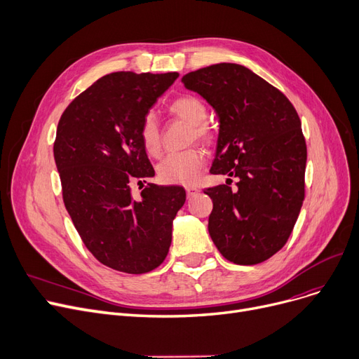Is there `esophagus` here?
Listing matches in <instances>:
<instances>
[{
  "instance_id": "obj_1",
  "label": "esophagus",
  "mask_w": 359,
  "mask_h": 359,
  "mask_svg": "<svg viewBox=\"0 0 359 359\" xmlns=\"http://www.w3.org/2000/svg\"><path fill=\"white\" fill-rule=\"evenodd\" d=\"M187 197L189 198H191V197H194V196H197L198 193H200V190L197 189V187H187Z\"/></svg>"
}]
</instances>
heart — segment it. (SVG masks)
Returning a JSON list of instances; mask_svg holds the SVG:
<instances>
[{"label": "heart", "instance_id": "heart-1", "mask_svg": "<svg viewBox=\"0 0 359 359\" xmlns=\"http://www.w3.org/2000/svg\"><path fill=\"white\" fill-rule=\"evenodd\" d=\"M169 112L175 118L191 126L190 139L209 143L213 139V131L208 126V107L194 95H182L170 102ZM140 140L147 155L158 156L162 149V137L158 119L153 114H147L140 126ZM204 163V153L197 149L180 153H170L159 165L158 175L166 184L191 185L201 172Z\"/></svg>", "mask_w": 359, "mask_h": 359}]
</instances>
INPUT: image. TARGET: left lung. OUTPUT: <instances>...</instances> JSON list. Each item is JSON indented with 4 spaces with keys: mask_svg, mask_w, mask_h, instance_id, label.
Instances as JSON below:
<instances>
[{
    "mask_svg": "<svg viewBox=\"0 0 359 359\" xmlns=\"http://www.w3.org/2000/svg\"><path fill=\"white\" fill-rule=\"evenodd\" d=\"M219 116L212 174L226 184L206 189L213 201L209 233L235 264H259L287 241L305 196L306 146L289 99L240 64L220 62L182 77ZM237 178V189L229 185Z\"/></svg>",
    "mask_w": 359,
    "mask_h": 359,
    "instance_id": "left-lung-1",
    "label": "left lung"
}]
</instances>
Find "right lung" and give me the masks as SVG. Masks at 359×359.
<instances>
[{"mask_svg": "<svg viewBox=\"0 0 359 359\" xmlns=\"http://www.w3.org/2000/svg\"><path fill=\"white\" fill-rule=\"evenodd\" d=\"M178 76L107 74L72 100L57 128L54 158L65 209L95 259L130 275L162 264L185 203L178 185L147 182L139 197L131 190L134 180L155 175L140 126Z\"/></svg>", "mask_w": 359, "mask_h": 359, "instance_id": "right-lung-1", "label": "right lung"}]
</instances>
